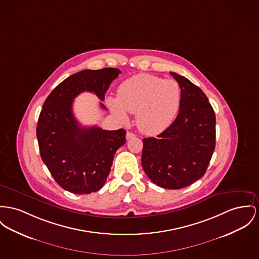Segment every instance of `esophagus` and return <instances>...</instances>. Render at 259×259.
<instances>
[{"instance_id": "1", "label": "esophagus", "mask_w": 259, "mask_h": 259, "mask_svg": "<svg viewBox=\"0 0 259 259\" xmlns=\"http://www.w3.org/2000/svg\"><path fill=\"white\" fill-rule=\"evenodd\" d=\"M125 137H126V139H131V138H136V135L134 133H132V132H127Z\"/></svg>"}]
</instances>
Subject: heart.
<instances>
[{
    "label": "heart",
    "instance_id": "b5f03b06",
    "mask_svg": "<svg viewBox=\"0 0 259 259\" xmlns=\"http://www.w3.org/2000/svg\"><path fill=\"white\" fill-rule=\"evenodd\" d=\"M181 101L182 89L177 80L139 73L121 83L117 97H109L108 105L123 121L126 112L137 114L138 128L155 136L172 124Z\"/></svg>",
    "mask_w": 259,
    "mask_h": 259
}]
</instances>
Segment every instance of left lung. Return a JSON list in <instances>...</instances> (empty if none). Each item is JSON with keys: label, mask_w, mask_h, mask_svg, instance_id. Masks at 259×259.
I'll return each mask as SVG.
<instances>
[{"label": "left lung", "mask_w": 259, "mask_h": 259, "mask_svg": "<svg viewBox=\"0 0 259 259\" xmlns=\"http://www.w3.org/2000/svg\"><path fill=\"white\" fill-rule=\"evenodd\" d=\"M170 73L182 89L179 114L157 138H143L141 165L158 187L179 190L206 172L215 149L216 118L199 87L183 75Z\"/></svg>", "instance_id": "1"}]
</instances>
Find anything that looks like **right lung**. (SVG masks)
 Wrapping results in <instances>:
<instances>
[{
	"instance_id": "1",
	"label": "right lung",
	"mask_w": 259,
	"mask_h": 259,
	"mask_svg": "<svg viewBox=\"0 0 259 259\" xmlns=\"http://www.w3.org/2000/svg\"><path fill=\"white\" fill-rule=\"evenodd\" d=\"M121 70L84 69L66 78L49 94L40 113L36 136L40 155L64 190L91 193L105 184L116 151L125 143V131L83 127L72 114L73 99L83 91L100 100ZM102 109H106L100 103Z\"/></svg>"
}]
</instances>
